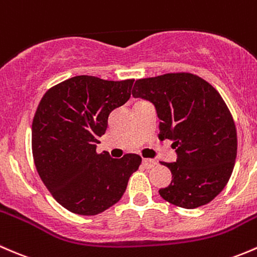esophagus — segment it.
Masks as SVG:
<instances>
[{"label":"esophagus","mask_w":257,"mask_h":257,"mask_svg":"<svg viewBox=\"0 0 257 257\" xmlns=\"http://www.w3.org/2000/svg\"><path fill=\"white\" fill-rule=\"evenodd\" d=\"M142 163H144V166L146 168H152V167H155V166H156V161L151 160V158H144Z\"/></svg>","instance_id":"34e87169"}]
</instances>
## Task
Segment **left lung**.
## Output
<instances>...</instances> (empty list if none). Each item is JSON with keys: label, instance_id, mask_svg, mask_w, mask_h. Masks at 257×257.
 I'll list each match as a JSON object with an SVG mask.
<instances>
[{"label": "left lung", "instance_id": "left-lung-1", "mask_svg": "<svg viewBox=\"0 0 257 257\" xmlns=\"http://www.w3.org/2000/svg\"><path fill=\"white\" fill-rule=\"evenodd\" d=\"M134 97L150 100L160 117L161 140H172L177 162H162L172 182L161 188L165 200L194 209L208 204L229 182L237 136L229 107L211 84L187 71L139 79Z\"/></svg>", "mask_w": 257, "mask_h": 257}]
</instances>
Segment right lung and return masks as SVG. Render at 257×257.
I'll use <instances>...</instances> for the list:
<instances>
[{"instance_id": "obj_1", "label": "right lung", "mask_w": 257, "mask_h": 257, "mask_svg": "<svg viewBox=\"0 0 257 257\" xmlns=\"http://www.w3.org/2000/svg\"><path fill=\"white\" fill-rule=\"evenodd\" d=\"M134 81L78 75L39 101L32 123L34 165L53 198L71 213L96 215L112 207L141 165L135 153L115 160L96 152L110 112L130 99Z\"/></svg>"}]
</instances>
